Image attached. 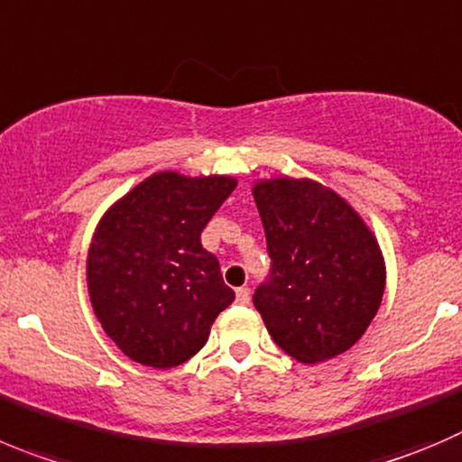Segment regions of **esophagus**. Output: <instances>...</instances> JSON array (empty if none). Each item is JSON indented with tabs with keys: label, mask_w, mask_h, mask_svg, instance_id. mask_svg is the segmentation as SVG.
<instances>
[{
	"label": "esophagus",
	"mask_w": 462,
	"mask_h": 462,
	"mask_svg": "<svg viewBox=\"0 0 462 462\" xmlns=\"http://www.w3.org/2000/svg\"><path fill=\"white\" fill-rule=\"evenodd\" d=\"M236 303L239 305L251 303V290H248V287H239V290H236Z\"/></svg>",
	"instance_id": "1"
}]
</instances>
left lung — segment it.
<instances>
[{"mask_svg":"<svg viewBox=\"0 0 462 462\" xmlns=\"http://www.w3.org/2000/svg\"><path fill=\"white\" fill-rule=\"evenodd\" d=\"M271 269L253 294L273 342L300 362L348 351L385 290L381 248L356 211L312 180L253 187Z\"/></svg>","mask_w":462,"mask_h":462,"instance_id":"left-lung-1","label":"left lung"}]
</instances>
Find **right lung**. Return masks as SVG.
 Here are the masks:
<instances>
[{
  "label": "right lung",
  "instance_id": "add662e5",
  "mask_svg": "<svg viewBox=\"0 0 462 462\" xmlns=\"http://www.w3.org/2000/svg\"><path fill=\"white\" fill-rule=\"evenodd\" d=\"M235 187L226 175L157 172L105 214L88 251V294L127 357L178 367L205 346L214 319L235 300L217 255L200 244Z\"/></svg>",
  "mask_w": 462,
  "mask_h": 462
}]
</instances>
